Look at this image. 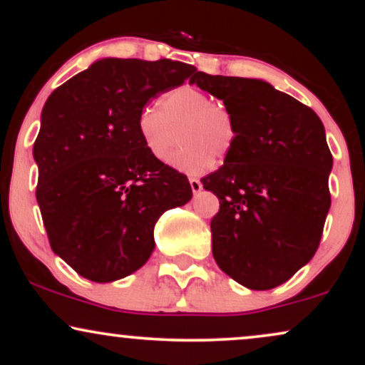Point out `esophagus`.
Here are the masks:
<instances>
[{
	"label": "esophagus",
	"mask_w": 365,
	"mask_h": 365,
	"mask_svg": "<svg viewBox=\"0 0 365 365\" xmlns=\"http://www.w3.org/2000/svg\"><path fill=\"white\" fill-rule=\"evenodd\" d=\"M189 184H191V189H192V192H194V194H197V192L201 191V189H202V184H201V181H199V179H196V178H191V179H189Z\"/></svg>",
	"instance_id": "obj_1"
}]
</instances>
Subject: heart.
Masks as SVG:
<instances>
[{
    "label": "heart",
    "mask_w": 365,
    "mask_h": 365,
    "mask_svg": "<svg viewBox=\"0 0 365 365\" xmlns=\"http://www.w3.org/2000/svg\"><path fill=\"white\" fill-rule=\"evenodd\" d=\"M138 131L158 161H166L179 136L181 146L173 164L182 171L201 173L211 164V158L222 161L229 156L237 138V124L224 103L212 101L202 89L179 86L164 94L159 109H141Z\"/></svg>",
    "instance_id": "1"
}]
</instances>
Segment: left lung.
<instances>
[{
  "instance_id": "1",
  "label": "left lung",
  "mask_w": 365,
  "mask_h": 365,
  "mask_svg": "<svg viewBox=\"0 0 365 365\" xmlns=\"http://www.w3.org/2000/svg\"><path fill=\"white\" fill-rule=\"evenodd\" d=\"M189 83L222 99L237 124L232 151L201 179L219 197L212 256L247 289L281 286L316 254L331 207L322 121L261 79L197 71Z\"/></svg>"
}]
</instances>
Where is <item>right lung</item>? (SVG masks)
Returning a JSON list of instances; mask_svg holds the SVG:
<instances>
[{"instance_id":"right-lung-1","label":"right lung","mask_w":365,"mask_h":365,"mask_svg":"<svg viewBox=\"0 0 365 365\" xmlns=\"http://www.w3.org/2000/svg\"><path fill=\"white\" fill-rule=\"evenodd\" d=\"M196 68L104 58L54 89L34 141L36 201L49 246L93 282L123 279L154 249V224L192 189L144 146L138 116Z\"/></svg>"}]
</instances>
